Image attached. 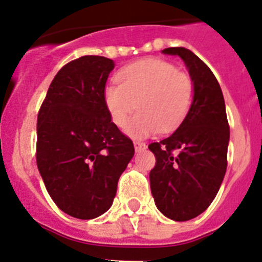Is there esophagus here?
Masks as SVG:
<instances>
[{
    "instance_id": "1",
    "label": "esophagus",
    "mask_w": 262,
    "mask_h": 262,
    "mask_svg": "<svg viewBox=\"0 0 262 262\" xmlns=\"http://www.w3.org/2000/svg\"><path fill=\"white\" fill-rule=\"evenodd\" d=\"M134 147H135L136 152H142V151H144L145 148H147V145H145V143L135 142V143H134Z\"/></svg>"
}]
</instances>
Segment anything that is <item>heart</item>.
<instances>
[{"instance_id":"b5f03b06","label":"heart","mask_w":262,"mask_h":262,"mask_svg":"<svg viewBox=\"0 0 262 262\" xmlns=\"http://www.w3.org/2000/svg\"><path fill=\"white\" fill-rule=\"evenodd\" d=\"M119 82H108L103 101L113 123L123 128L133 111L139 113L129 123L128 134L147 138L161 131H172L181 123L194 98L193 81L173 64L160 59H145L126 67Z\"/></svg>"}]
</instances>
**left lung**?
Wrapping results in <instances>:
<instances>
[{
	"label": "left lung",
	"instance_id": "left-lung-1",
	"mask_svg": "<svg viewBox=\"0 0 262 262\" xmlns=\"http://www.w3.org/2000/svg\"><path fill=\"white\" fill-rule=\"evenodd\" d=\"M184 60L194 86L191 107L169 138L151 143L149 173L156 207L176 222L190 221L214 201L227 169L230 126L219 82L211 69L184 47L163 50Z\"/></svg>",
	"mask_w": 262,
	"mask_h": 262
}]
</instances>
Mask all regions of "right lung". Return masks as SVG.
<instances>
[{"mask_svg": "<svg viewBox=\"0 0 262 262\" xmlns=\"http://www.w3.org/2000/svg\"><path fill=\"white\" fill-rule=\"evenodd\" d=\"M114 61L82 56L62 67L38 114L36 164L61 211L94 219L107 211L135 149L113 123L103 89Z\"/></svg>", "mask_w": 262, "mask_h": 262, "instance_id": "add662e5", "label": "right lung"}]
</instances>
